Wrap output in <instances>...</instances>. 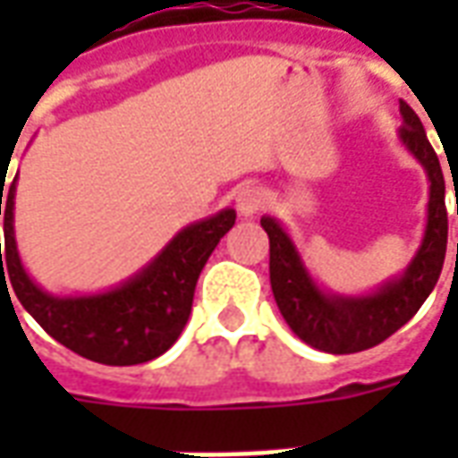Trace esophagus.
<instances>
[{
    "label": "esophagus",
    "instance_id": "34e87169",
    "mask_svg": "<svg viewBox=\"0 0 458 458\" xmlns=\"http://www.w3.org/2000/svg\"><path fill=\"white\" fill-rule=\"evenodd\" d=\"M265 203H267V193L258 186H248V189H242L235 196V208L242 218H252V216H258L259 210L265 208Z\"/></svg>",
    "mask_w": 458,
    "mask_h": 458
}]
</instances>
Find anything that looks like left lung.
<instances>
[{"mask_svg": "<svg viewBox=\"0 0 458 458\" xmlns=\"http://www.w3.org/2000/svg\"><path fill=\"white\" fill-rule=\"evenodd\" d=\"M400 114V141L422 164L429 179V206L422 245L400 277L385 282L377 292L365 297H341L324 292L311 279L279 220L269 216L259 220L269 238V282L282 317L304 344L327 353H358L383 344L385 338L393 336L397 328H403L420 311L442 275L449 233L442 166L437 151L427 140L422 122L403 100Z\"/></svg>", "mask_w": 458, "mask_h": 458, "instance_id": "obj_1", "label": "left lung"}]
</instances>
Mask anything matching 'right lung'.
<instances>
[{
	"label": "right lung",
	"mask_w": 458,
	"mask_h": 458,
	"mask_svg": "<svg viewBox=\"0 0 458 458\" xmlns=\"http://www.w3.org/2000/svg\"><path fill=\"white\" fill-rule=\"evenodd\" d=\"M2 181H6L4 171ZM14 193L16 176L6 191L4 183L0 186V216L4 213V250L0 248L2 289L9 294V279L21 307L48 336L73 353L105 365L147 363L176 344L189 321L200 269L220 238L235 225V210H220L181 230L140 275L120 287L90 297H54L26 275L19 259L14 240Z\"/></svg>",
	"instance_id": "1"
}]
</instances>
